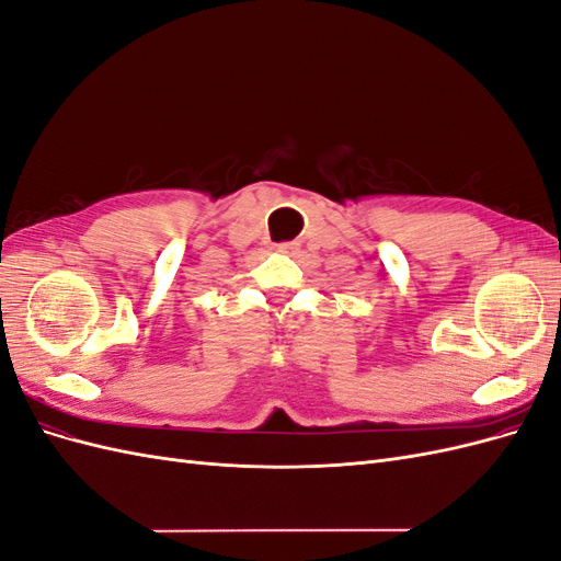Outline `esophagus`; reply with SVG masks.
Segmentation results:
<instances>
[{"instance_id": "34e87169", "label": "esophagus", "mask_w": 561, "mask_h": 561, "mask_svg": "<svg viewBox=\"0 0 561 561\" xmlns=\"http://www.w3.org/2000/svg\"><path fill=\"white\" fill-rule=\"evenodd\" d=\"M278 250L280 252H297L299 243H278Z\"/></svg>"}]
</instances>
